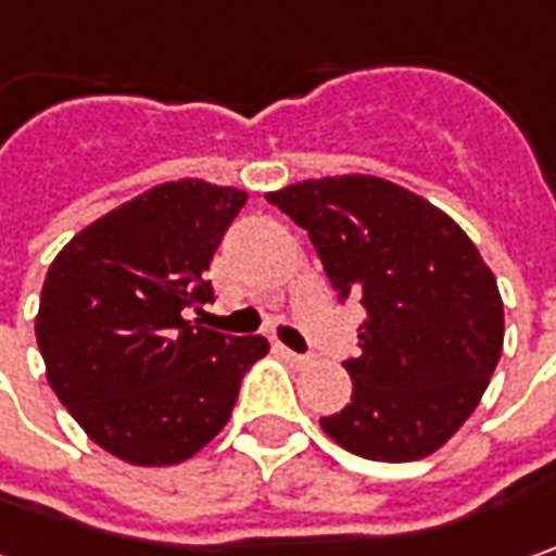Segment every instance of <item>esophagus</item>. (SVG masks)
<instances>
[{"label":"esophagus","mask_w":556,"mask_h":556,"mask_svg":"<svg viewBox=\"0 0 556 556\" xmlns=\"http://www.w3.org/2000/svg\"><path fill=\"white\" fill-rule=\"evenodd\" d=\"M279 351H282V357H286V361H292L295 367H307V364H314V357H311V354H299V351L286 349V345H279Z\"/></svg>","instance_id":"obj_1"}]
</instances>
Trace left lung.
I'll list each match as a JSON object with an SVG mask.
<instances>
[{
	"mask_svg": "<svg viewBox=\"0 0 556 556\" xmlns=\"http://www.w3.org/2000/svg\"><path fill=\"white\" fill-rule=\"evenodd\" d=\"M324 261L339 299L367 317L345 361L351 401L324 432L357 457H429L467 422L504 349L492 267L442 207L399 182L345 174L267 192Z\"/></svg>",
	"mask_w": 556,
	"mask_h": 556,
	"instance_id": "8db88e82",
	"label": "left lung"
}]
</instances>
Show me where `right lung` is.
<instances>
[{"instance_id": "add662e5", "label": "right lung", "mask_w": 556, "mask_h": 556, "mask_svg": "<svg viewBox=\"0 0 556 556\" xmlns=\"http://www.w3.org/2000/svg\"><path fill=\"white\" fill-rule=\"evenodd\" d=\"M249 192L205 180L146 189L52 261L37 345L52 392L86 435L134 467L189 460L227 426L242 376L270 351L186 320Z\"/></svg>"}]
</instances>
